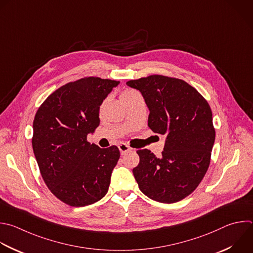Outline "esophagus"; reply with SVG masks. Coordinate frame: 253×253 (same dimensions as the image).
<instances>
[{"label":"esophagus","instance_id":"obj_1","mask_svg":"<svg viewBox=\"0 0 253 253\" xmlns=\"http://www.w3.org/2000/svg\"><path fill=\"white\" fill-rule=\"evenodd\" d=\"M118 148H119V151H120V153H121V155H124V154H126V153H128V152H130L132 149L128 146V145H126V144H120L119 146H118Z\"/></svg>","mask_w":253,"mask_h":253}]
</instances>
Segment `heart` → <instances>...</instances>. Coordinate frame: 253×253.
Wrapping results in <instances>:
<instances>
[{"label":"heart","instance_id":"b5f03b06","mask_svg":"<svg viewBox=\"0 0 253 253\" xmlns=\"http://www.w3.org/2000/svg\"><path fill=\"white\" fill-rule=\"evenodd\" d=\"M134 93H136V92L133 91V90H125V91H123L122 94H121V99H124L125 97H128V96H130V95H132V94H134Z\"/></svg>","mask_w":253,"mask_h":253}]
</instances>
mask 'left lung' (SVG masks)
I'll list each match as a JSON object with an SVG mask.
<instances>
[{"instance_id":"8db88e82","label":"left lung","mask_w":253,"mask_h":253,"mask_svg":"<svg viewBox=\"0 0 253 253\" xmlns=\"http://www.w3.org/2000/svg\"><path fill=\"white\" fill-rule=\"evenodd\" d=\"M126 84L141 92L150 129L166 137L160 158L148 149L137 151L140 162L133 175L139 189L159 203L179 202L196 190L209 169L215 138L211 107L182 79L150 75Z\"/></svg>"}]
</instances>
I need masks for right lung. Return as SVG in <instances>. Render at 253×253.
I'll list each match as a JSON object with an SVG mask.
<instances>
[{"label": "right lung", "mask_w": 253, "mask_h": 253, "mask_svg": "<svg viewBox=\"0 0 253 253\" xmlns=\"http://www.w3.org/2000/svg\"><path fill=\"white\" fill-rule=\"evenodd\" d=\"M120 82L85 77L50 94L36 113L32 140L42 177L49 191L71 207H85L108 192L120 152L87 142L99 126L103 100Z\"/></svg>", "instance_id": "obj_1"}]
</instances>
